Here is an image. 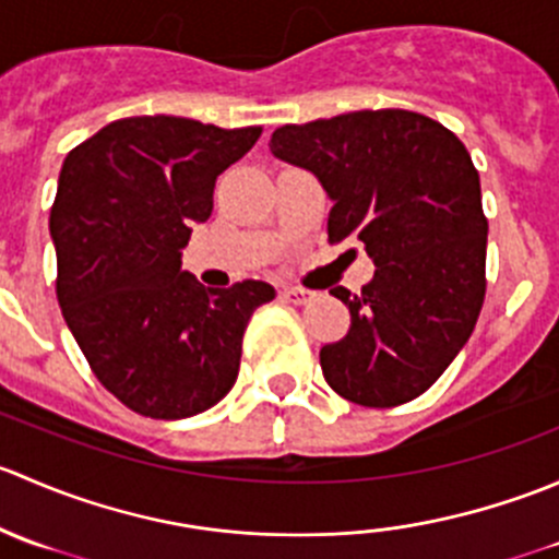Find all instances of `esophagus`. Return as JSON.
<instances>
[{"instance_id":"obj_1","label":"esophagus","mask_w":559,"mask_h":559,"mask_svg":"<svg viewBox=\"0 0 559 559\" xmlns=\"http://www.w3.org/2000/svg\"><path fill=\"white\" fill-rule=\"evenodd\" d=\"M281 297H284V300H289V302H295V306H306V302L313 300V292L311 289H300V286H284Z\"/></svg>"}]
</instances>
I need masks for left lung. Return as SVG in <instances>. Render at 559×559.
Segmentation results:
<instances>
[{
    "mask_svg": "<svg viewBox=\"0 0 559 559\" xmlns=\"http://www.w3.org/2000/svg\"><path fill=\"white\" fill-rule=\"evenodd\" d=\"M270 151L324 186L330 243L359 240L376 264L362 295L330 289L352 326L319 352L326 384L370 408L419 397L467 343L487 292V216L467 148L443 123L389 107L286 123Z\"/></svg>",
    "mask_w": 559,
    "mask_h": 559,
    "instance_id": "1",
    "label": "left lung"
}]
</instances>
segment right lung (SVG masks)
<instances>
[{
  "label": "right lung",
  "instance_id": "right-lung-1",
  "mask_svg": "<svg viewBox=\"0 0 559 559\" xmlns=\"http://www.w3.org/2000/svg\"><path fill=\"white\" fill-rule=\"evenodd\" d=\"M262 129L178 116L112 121L67 154L50 238L56 297L107 392L151 419H186L238 379L264 281L205 289L180 270L191 227L211 218L216 178Z\"/></svg>",
  "mask_w": 559,
  "mask_h": 559
}]
</instances>
